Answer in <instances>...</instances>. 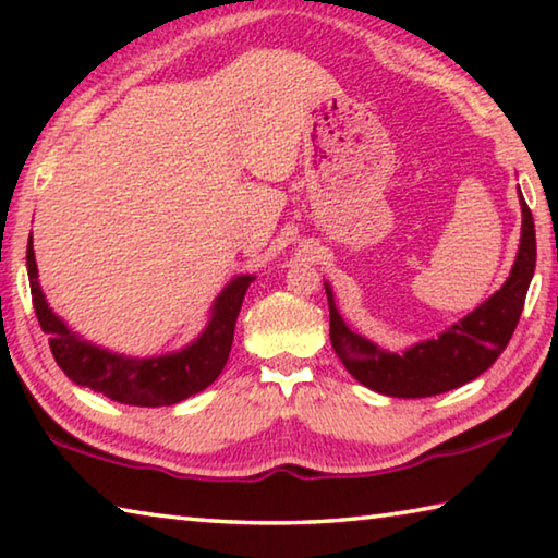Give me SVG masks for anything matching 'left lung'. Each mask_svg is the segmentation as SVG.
Here are the masks:
<instances>
[{
	"label": "left lung",
	"instance_id": "8db88e82",
	"mask_svg": "<svg viewBox=\"0 0 558 558\" xmlns=\"http://www.w3.org/2000/svg\"><path fill=\"white\" fill-rule=\"evenodd\" d=\"M522 216V241H519L514 268L502 290H497L475 313L460 319L438 339L415 344L403 354L384 352L376 344L366 342L362 335H354L339 317L332 292L327 288L329 339H332V349L344 369L369 389L399 396V399L446 393L487 372L514 335L519 315L524 310L529 282L534 276L536 233L524 196Z\"/></svg>",
	"mask_w": 558,
	"mask_h": 558
}]
</instances>
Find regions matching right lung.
<instances>
[{
    "label": "right lung",
    "mask_w": 558,
    "mask_h": 558,
    "mask_svg": "<svg viewBox=\"0 0 558 558\" xmlns=\"http://www.w3.org/2000/svg\"><path fill=\"white\" fill-rule=\"evenodd\" d=\"M26 268H29L36 317H39L44 332L49 335L56 364L78 386H88V389L100 391L112 401L130 405H172L214 384L223 369L226 359H229L235 319H239L245 290L253 282L251 276L231 280L216 298L209 327L182 352L155 359H130L83 342L51 313L39 288L32 239L29 248H26Z\"/></svg>",
    "instance_id": "obj_1"
}]
</instances>
